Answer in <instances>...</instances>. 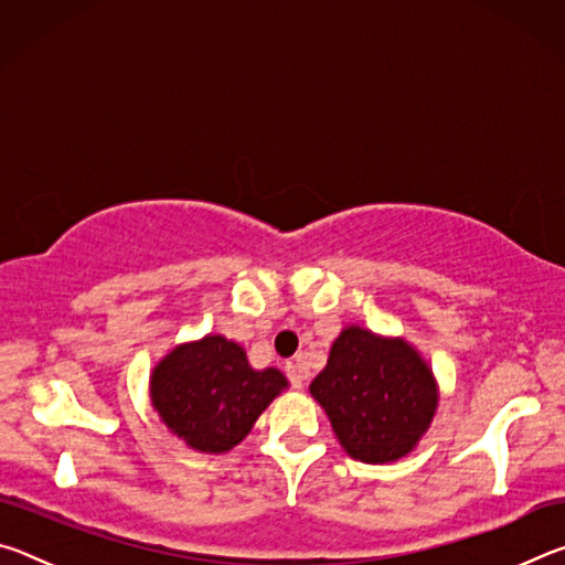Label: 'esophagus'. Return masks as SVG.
I'll return each instance as SVG.
<instances>
[{"label": "esophagus", "instance_id": "34e87169", "mask_svg": "<svg viewBox=\"0 0 565 565\" xmlns=\"http://www.w3.org/2000/svg\"><path fill=\"white\" fill-rule=\"evenodd\" d=\"M286 374H289V381H291V386L294 388H303V379H306V369L301 366L299 361H289L286 363Z\"/></svg>", "mask_w": 565, "mask_h": 565}]
</instances>
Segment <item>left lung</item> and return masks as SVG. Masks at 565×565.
I'll list each match as a JSON object with an SVG mask.
<instances>
[{"mask_svg":"<svg viewBox=\"0 0 565 565\" xmlns=\"http://www.w3.org/2000/svg\"><path fill=\"white\" fill-rule=\"evenodd\" d=\"M309 391L343 451L363 463H391L414 451L441 396L434 369L414 343L359 323L333 339L327 366Z\"/></svg>","mask_w":565,"mask_h":565,"instance_id":"8db88e82","label":"left lung"}]
</instances>
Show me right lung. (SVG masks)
Here are the masks:
<instances>
[{
  "label": "right lung",
  "mask_w": 565,
  "mask_h": 565,
  "mask_svg": "<svg viewBox=\"0 0 565 565\" xmlns=\"http://www.w3.org/2000/svg\"><path fill=\"white\" fill-rule=\"evenodd\" d=\"M286 388L279 369H254L242 343L222 333L177 343L149 376L159 420L199 454L232 451Z\"/></svg>",
  "instance_id": "1"
}]
</instances>
